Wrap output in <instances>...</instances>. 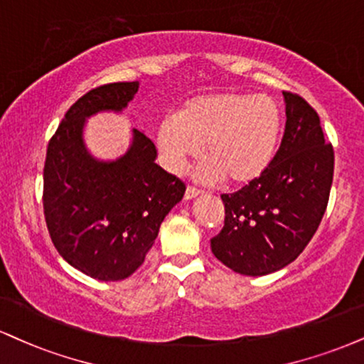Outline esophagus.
<instances>
[{
    "label": "esophagus",
    "instance_id": "esophagus-1",
    "mask_svg": "<svg viewBox=\"0 0 364 364\" xmlns=\"http://www.w3.org/2000/svg\"><path fill=\"white\" fill-rule=\"evenodd\" d=\"M201 193H203V191H201V190H198V188H195V186L188 185V188H186V191H185V198H186V200L196 198V196H198V195H201Z\"/></svg>",
    "mask_w": 364,
    "mask_h": 364
}]
</instances>
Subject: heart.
Masks as SVG:
<instances>
[{
    "label": "heart",
    "instance_id": "b5f03b06",
    "mask_svg": "<svg viewBox=\"0 0 364 364\" xmlns=\"http://www.w3.org/2000/svg\"><path fill=\"white\" fill-rule=\"evenodd\" d=\"M282 134V112L264 95L212 93L188 100L178 117L169 115L157 129L164 164L179 173L190 159L208 157L200 168L203 179L235 185L259 178L273 161Z\"/></svg>",
    "mask_w": 364,
    "mask_h": 364
}]
</instances>
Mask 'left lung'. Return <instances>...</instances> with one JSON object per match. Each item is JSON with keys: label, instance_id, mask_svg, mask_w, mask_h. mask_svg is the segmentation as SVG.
<instances>
[{"label": "left lung", "instance_id": "obj_1", "mask_svg": "<svg viewBox=\"0 0 364 364\" xmlns=\"http://www.w3.org/2000/svg\"><path fill=\"white\" fill-rule=\"evenodd\" d=\"M287 125L268 169L235 193H224V229L210 240L227 268L262 277L284 268L318 229L334 176V149L304 98L283 91Z\"/></svg>", "mask_w": 364, "mask_h": 364}]
</instances>
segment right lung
<instances>
[{
    "mask_svg": "<svg viewBox=\"0 0 364 364\" xmlns=\"http://www.w3.org/2000/svg\"><path fill=\"white\" fill-rule=\"evenodd\" d=\"M139 82L93 87L65 112L47 146L43 215L57 251L102 282L129 278L146 259L185 183L156 164V146L134 129L132 146L117 161H96L82 142L87 117L120 112Z\"/></svg>",
    "mask_w": 364,
    "mask_h": 364,
    "instance_id": "right-lung-1",
    "label": "right lung"
}]
</instances>
